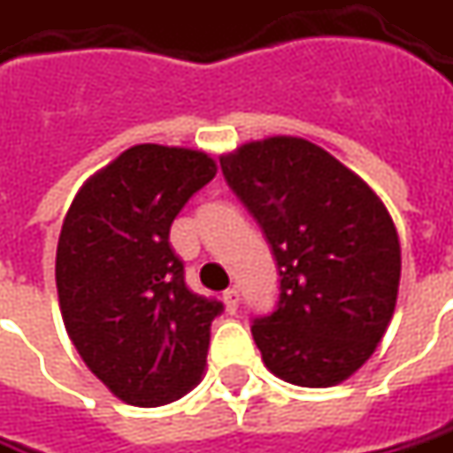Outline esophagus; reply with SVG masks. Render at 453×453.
<instances>
[{"label": "esophagus", "mask_w": 453, "mask_h": 453, "mask_svg": "<svg viewBox=\"0 0 453 453\" xmlns=\"http://www.w3.org/2000/svg\"><path fill=\"white\" fill-rule=\"evenodd\" d=\"M223 303H226L227 313H235V311H238V303H241V296H238V290L227 288L226 293H223Z\"/></svg>", "instance_id": "1"}]
</instances>
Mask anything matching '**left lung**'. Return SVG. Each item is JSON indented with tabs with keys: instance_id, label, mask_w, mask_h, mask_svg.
<instances>
[{
	"instance_id": "1",
	"label": "left lung",
	"mask_w": 453,
	"mask_h": 453,
	"mask_svg": "<svg viewBox=\"0 0 453 453\" xmlns=\"http://www.w3.org/2000/svg\"><path fill=\"white\" fill-rule=\"evenodd\" d=\"M227 185L271 242L280 296L250 326L283 381H346L381 343L396 308L401 245L379 196L301 137L248 142L220 160Z\"/></svg>"
}]
</instances>
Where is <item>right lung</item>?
Masks as SVG:
<instances>
[{
	"label": "right lung",
	"instance_id": "1",
	"mask_svg": "<svg viewBox=\"0 0 453 453\" xmlns=\"http://www.w3.org/2000/svg\"><path fill=\"white\" fill-rule=\"evenodd\" d=\"M218 167L205 152L134 145L87 180L57 242L62 320L87 368L133 406L197 386L223 303L185 286L170 226Z\"/></svg>",
	"mask_w": 453,
	"mask_h": 453
}]
</instances>
